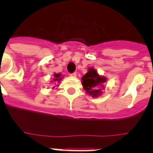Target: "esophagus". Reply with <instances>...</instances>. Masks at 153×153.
Segmentation results:
<instances>
[{
	"label": "esophagus",
	"instance_id": "1",
	"mask_svg": "<svg viewBox=\"0 0 153 153\" xmlns=\"http://www.w3.org/2000/svg\"><path fill=\"white\" fill-rule=\"evenodd\" d=\"M71 75L73 77H76L77 74H76V72H74V73H72V74H71Z\"/></svg>",
	"mask_w": 153,
	"mask_h": 153
}]
</instances>
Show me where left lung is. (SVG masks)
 Returning a JSON list of instances; mask_svg holds the SVG:
<instances>
[{
	"label": "left lung",
	"instance_id": "obj_1",
	"mask_svg": "<svg viewBox=\"0 0 153 153\" xmlns=\"http://www.w3.org/2000/svg\"><path fill=\"white\" fill-rule=\"evenodd\" d=\"M107 81L105 77L102 76L93 67L88 68V71L82 78V85L87 94L93 98H98L102 94L104 83Z\"/></svg>",
	"mask_w": 153,
	"mask_h": 153
}]
</instances>
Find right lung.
<instances>
[{"label":"right lung","instance_id":"add662e5","mask_svg":"<svg viewBox=\"0 0 153 153\" xmlns=\"http://www.w3.org/2000/svg\"><path fill=\"white\" fill-rule=\"evenodd\" d=\"M62 74L61 73H58V74H54V79H53V81H51V82H53L55 85H57L58 83H59V82L61 81V79H62V77L61 76ZM59 86V85H57L56 87ZM55 88V87H53Z\"/></svg>","mask_w":153,"mask_h":153}]
</instances>
